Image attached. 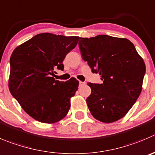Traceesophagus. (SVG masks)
Instances as JSON below:
<instances>
[{
  "label": "esophagus",
  "instance_id": "esophagus-1",
  "mask_svg": "<svg viewBox=\"0 0 155 155\" xmlns=\"http://www.w3.org/2000/svg\"><path fill=\"white\" fill-rule=\"evenodd\" d=\"M79 84H80V85H83V84H85V82H83V81H79Z\"/></svg>",
  "mask_w": 155,
  "mask_h": 155
}]
</instances>
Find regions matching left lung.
<instances>
[{
	"label": "left lung",
	"mask_w": 155,
	"mask_h": 155,
	"mask_svg": "<svg viewBox=\"0 0 155 155\" xmlns=\"http://www.w3.org/2000/svg\"><path fill=\"white\" fill-rule=\"evenodd\" d=\"M78 45L83 59L103 81L102 84H87L91 94L87 104L91 114L105 123L122 119L141 92L144 60L126 38L100 35L80 38Z\"/></svg>",
	"instance_id": "8db88e82"
}]
</instances>
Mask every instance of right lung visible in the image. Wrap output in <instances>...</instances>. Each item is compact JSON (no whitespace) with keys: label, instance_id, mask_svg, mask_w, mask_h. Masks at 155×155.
<instances>
[{"label":"right lung","instance_id":"right-lung-1","mask_svg":"<svg viewBox=\"0 0 155 155\" xmlns=\"http://www.w3.org/2000/svg\"><path fill=\"white\" fill-rule=\"evenodd\" d=\"M78 40V36L40 33L11 54L9 90L23 110L40 123H57L68 113L79 81L74 78L59 81L51 76L55 69H64L63 60Z\"/></svg>","mask_w":155,"mask_h":155}]
</instances>
